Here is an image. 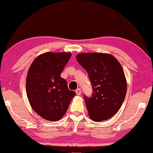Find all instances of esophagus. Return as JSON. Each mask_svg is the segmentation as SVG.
Returning <instances> with one entry per match:
<instances>
[{
  "label": "esophagus",
  "mask_w": 153,
  "mask_h": 153,
  "mask_svg": "<svg viewBox=\"0 0 153 153\" xmlns=\"http://www.w3.org/2000/svg\"><path fill=\"white\" fill-rule=\"evenodd\" d=\"M76 95H78V96H80V95H81V89H77L76 90Z\"/></svg>",
  "instance_id": "34e87169"
}]
</instances>
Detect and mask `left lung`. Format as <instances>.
Segmentation results:
<instances>
[{
	"mask_svg": "<svg viewBox=\"0 0 153 153\" xmlns=\"http://www.w3.org/2000/svg\"><path fill=\"white\" fill-rule=\"evenodd\" d=\"M76 57L93 87L91 97L85 96L89 117L96 122L109 119L118 112L126 96L127 81L121 64L104 53H82Z\"/></svg>",
	"mask_w": 153,
	"mask_h": 153,
	"instance_id": "1",
	"label": "left lung"
}]
</instances>
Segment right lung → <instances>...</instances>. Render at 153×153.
Listing matches in <instances>:
<instances>
[{
	"instance_id": "add662e5",
	"label": "right lung",
	"mask_w": 153,
	"mask_h": 153,
	"mask_svg": "<svg viewBox=\"0 0 153 153\" xmlns=\"http://www.w3.org/2000/svg\"><path fill=\"white\" fill-rule=\"evenodd\" d=\"M71 56L69 52H46L35 58L27 71L26 87L29 103L37 114L47 121L62 119L76 96L60 76Z\"/></svg>"
}]
</instances>
